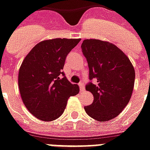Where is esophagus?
I'll return each instance as SVG.
<instances>
[{
    "label": "esophagus",
    "instance_id": "obj_1",
    "mask_svg": "<svg viewBox=\"0 0 150 150\" xmlns=\"http://www.w3.org/2000/svg\"><path fill=\"white\" fill-rule=\"evenodd\" d=\"M79 87H80V91L81 92H83L84 90H85V87H84V83L82 82V81H81L80 83L79 84Z\"/></svg>",
    "mask_w": 150,
    "mask_h": 150
}]
</instances>
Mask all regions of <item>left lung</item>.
<instances>
[{
    "label": "left lung",
    "mask_w": 150,
    "mask_h": 150,
    "mask_svg": "<svg viewBox=\"0 0 150 150\" xmlns=\"http://www.w3.org/2000/svg\"><path fill=\"white\" fill-rule=\"evenodd\" d=\"M81 47L89 69L90 81L86 89L94 96L93 103L85 106V110L92 119L109 121L129 102L134 87V68L122 51L112 43L87 39Z\"/></svg>",
    "instance_id": "1"
}]
</instances>
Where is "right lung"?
Masks as SVG:
<instances>
[{"label": "right lung", "instance_id": "add662e5", "mask_svg": "<svg viewBox=\"0 0 150 150\" xmlns=\"http://www.w3.org/2000/svg\"><path fill=\"white\" fill-rule=\"evenodd\" d=\"M81 39L54 38L41 41L23 61L18 86L23 103L30 112L43 121L62 115L70 96L79 87L67 79L62 69L67 55Z\"/></svg>", "mask_w": 150, "mask_h": 150}]
</instances>
